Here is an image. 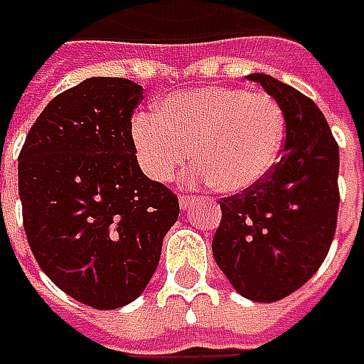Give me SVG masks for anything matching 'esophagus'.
<instances>
[{
	"instance_id": "34e87169",
	"label": "esophagus",
	"mask_w": 364,
	"mask_h": 364,
	"mask_svg": "<svg viewBox=\"0 0 364 364\" xmlns=\"http://www.w3.org/2000/svg\"><path fill=\"white\" fill-rule=\"evenodd\" d=\"M192 203H194V198H192V196H186V194H182V196H180V206H182V208H188Z\"/></svg>"
}]
</instances>
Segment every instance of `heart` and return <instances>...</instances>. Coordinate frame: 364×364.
Wrapping results in <instances>:
<instances>
[{
    "label": "heart",
    "instance_id": "b5f03b06",
    "mask_svg": "<svg viewBox=\"0 0 364 364\" xmlns=\"http://www.w3.org/2000/svg\"><path fill=\"white\" fill-rule=\"evenodd\" d=\"M286 119L267 92L237 87H204L174 92L158 115L132 119L135 156L151 180L170 182L192 158L200 161L190 176L213 182L220 192H243L272 172L284 144Z\"/></svg>",
    "mask_w": 364,
    "mask_h": 364
}]
</instances>
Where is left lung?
Here are the masks:
<instances>
[{
	"label": "left lung",
	"mask_w": 364,
	"mask_h": 364,
	"mask_svg": "<svg viewBox=\"0 0 364 364\" xmlns=\"http://www.w3.org/2000/svg\"><path fill=\"white\" fill-rule=\"evenodd\" d=\"M279 103L282 158L255 186L220 198L213 255L232 287L253 301L300 289L328 255L338 218V144L312 99L269 75H249Z\"/></svg>",
	"instance_id": "1"
}]
</instances>
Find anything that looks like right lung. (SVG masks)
<instances>
[{"instance_id":"add662e5","label":"right lung","mask_w":364,"mask_h":364,"mask_svg":"<svg viewBox=\"0 0 364 364\" xmlns=\"http://www.w3.org/2000/svg\"><path fill=\"white\" fill-rule=\"evenodd\" d=\"M141 99L133 80L87 78L50 101L18 158L23 231L38 265L97 310L146 289L180 215L178 196L137 164L132 115Z\"/></svg>"}]
</instances>
